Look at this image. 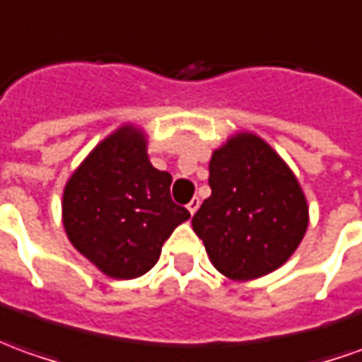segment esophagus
<instances>
[{
    "mask_svg": "<svg viewBox=\"0 0 362 362\" xmlns=\"http://www.w3.org/2000/svg\"><path fill=\"white\" fill-rule=\"evenodd\" d=\"M198 207H199V198H192L189 199V204H188V211L194 216L196 211H198Z\"/></svg>",
    "mask_w": 362,
    "mask_h": 362,
    "instance_id": "esophagus-1",
    "label": "esophagus"
}]
</instances>
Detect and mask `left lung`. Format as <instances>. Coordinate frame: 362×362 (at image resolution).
Instances as JSON below:
<instances>
[{"label":"left lung","mask_w":362,"mask_h":362,"mask_svg":"<svg viewBox=\"0 0 362 362\" xmlns=\"http://www.w3.org/2000/svg\"><path fill=\"white\" fill-rule=\"evenodd\" d=\"M211 196L192 217L211 264L231 280L282 267L308 229V204L286 163L252 133H239L209 160Z\"/></svg>","instance_id":"8db88e82"}]
</instances>
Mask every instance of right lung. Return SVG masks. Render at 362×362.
Returning a JSON list of instances; mask_svg holds the SVG:
<instances>
[{
    "mask_svg": "<svg viewBox=\"0 0 362 362\" xmlns=\"http://www.w3.org/2000/svg\"><path fill=\"white\" fill-rule=\"evenodd\" d=\"M173 176L156 170L145 135L117 129L78 166L64 188L62 221L70 243L103 274L143 276L189 211L170 198Z\"/></svg>",
    "mask_w": 362,
    "mask_h": 362,
    "instance_id": "add662e5",
    "label": "right lung"
}]
</instances>
